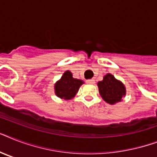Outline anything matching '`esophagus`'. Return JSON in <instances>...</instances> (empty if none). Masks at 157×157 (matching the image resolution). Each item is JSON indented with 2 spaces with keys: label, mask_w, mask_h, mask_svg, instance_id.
<instances>
[{
  "label": "esophagus",
  "mask_w": 157,
  "mask_h": 157,
  "mask_svg": "<svg viewBox=\"0 0 157 157\" xmlns=\"http://www.w3.org/2000/svg\"><path fill=\"white\" fill-rule=\"evenodd\" d=\"M86 82L88 84H94V79H90V80H87Z\"/></svg>",
  "instance_id": "1"
}]
</instances>
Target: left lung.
<instances>
[{
  "mask_svg": "<svg viewBox=\"0 0 157 157\" xmlns=\"http://www.w3.org/2000/svg\"><path fill=\"white\" fill-rule=\"evenodd\" d=\"M98 87L101 97L109 104H115L121 102L126 94L124 84L117 80L114 76L110 73L103 76V81H98Z\"/></svg>",
  "mask_w": 157,
  "mask_h": 157,
  "instance_id": "obj_1",
  "label": "left lung"
}]
</instances>
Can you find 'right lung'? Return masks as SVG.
<instances>
[{"label": "right lung", "mask_w": 157, "mask_h": 157, "mask_svg": "<svg viewBox=\"0 0 157 157\" xmlns=\"http://www.w3.org/2000/svg\"><path fill=\"white\" fill-rule=\"evenodd\" d=\"M82 84H84L83 81L73 78L71 71H66L54 85L55 94L65 100L71 99L75 97Z\"/></svg>", "instance_id": "add662e5"}]
</instances>
